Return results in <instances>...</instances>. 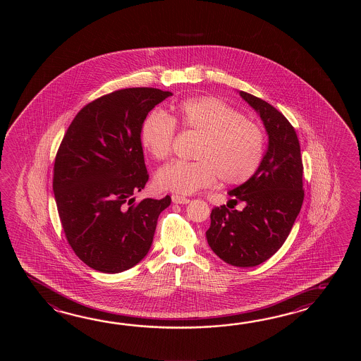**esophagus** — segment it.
Segmentation results:
<instances>
[{
  "instance_id": "1",
  "label": "esophagus",
  "mask_w": 361,
  "mask_h": 361,
  "mask_svg": "<svg viewBox=\"0 0 361 361\" xmlns=\"http://www.w3.org/2000/svg\"><path fill=\"white\" fill-rule=\"evenodd\" d=\"M171 200H173L174 204H182V205H185V204H188L191 201V200L187 199L184 196H178V195H173Z\"/></svg>"
}]
</instances>
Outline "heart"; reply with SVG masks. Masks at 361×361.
<instances>
[{
    "label": "heart",
    "instance_id": "1",
    "mask_svg": "<svg viewBox=\"0 0 361 361\" xmlns=\"http://www.w3.org/2000/svg\"><path fill=\"white\" fill-rule=\"evenodd\" d=\"M176 123L199 135L195 161H173L157 171L154 182L165 191L191 195L212 187L219 178L226 185L245 183L261 166L266 138L261 128L214 97L179 103L176 115L156 111L142 126V146L154 160H166L176 138Z\"/></svg>",
    "mask_w": 361,
    "mask_h": 361
}]
</instances>
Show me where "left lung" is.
Returning a JSON list of instances; mask_svg holds the SVG:
<instances>
[{
    "mask_svg": "<svg viewBox=\"0 0 361 361\" xmlns=\"http://www.w3.org/2000/svg\"><path fill=\"white\" fill-rule=\"evenodd\" d=\"M261 116L269 148L252 179L228 192L244 209L216 207L210 214L207 244L236 267L267 261L284 244L305 199L300 140L292 123L266 100L240 92Z\"/></svg>",
    "mask_w": 361,
    "mask_h": 361,
    "instance_id": "1",
    "label": "left lung"
}]
</instances>
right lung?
Masks as SVG:
<instances>
[{
    "instance_id": "right-lung-1",
    "label": "right lung",
    "mask_w": 361,
    "mask_h": 361,
    "mask_svg": "<svg viewBox=\"0 0 361 361\" xmlns=\"http://www.w3.org/2000/svg\"><path fill=\"white\" fill-rule=\"evenodd\" d=\"M171 95L129 87L86 104L55 156L53 190L69 245L89 267L117 274L146 257L171 199L134 202L148 180L140 133L148 112Z\"/></svg>"
}]
</instances>
